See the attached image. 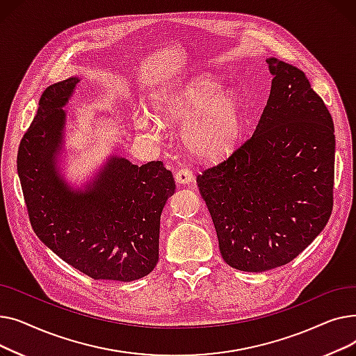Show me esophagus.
Here are the masks:
<instances>
[{"label":"esophagus","instance_id":"esophagus-1","mask_svg":"<svg viewBox=\"0 0 356 356\" xmlns=\"http://www.w3.org/2000/svg\"><path fill=\"white\" fill-rule=\"evenodd\" d=\"M176 180L180 184H186V183H191L193 180V172L191 167H181L177 170L176 173Z\"/></svg>","mask_w":356,"mask_h":356}]
</instances>
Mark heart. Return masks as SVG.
<instances>
[{
  "instance_id": "heart-1",
  "label": "heart",
  "mask_w": 356,
  "mask_h": 356,
  "mask_svg": "<svg viewBox=\"0 0 356 356\" xmlns=\"http://www.w3.org/2000/svg\"><path fill=\"white\" fill-rule=\"evenodd\" d=\"M157 117L164 122H183L184 141L195 154L207 160L227 156L242 131V101L234 90L208 76H199L183 88L154 99ZM140 128L154 131L147 118Z\"/></svg>"
}]
</instances>
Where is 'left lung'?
<instances>
[{"mask_svg": "<svg viewBox=\"0 0 356 356\" xmlns=\"http://www.w3.org/2000/svg\"><path fill=\"white\" fill-rule=\"evenodd\" d=\"M254 134L197 175L223 261L261 273L282 267L322 232L333 208L334 127L306 74L275 58Z\"/></svg>", "mask_w": 356, "mask_h": 356, "instance_id": "8db88e82", "label": "left lung"}]
</instances>
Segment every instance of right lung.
I'll return each mask as SVG.
<instances>
[{
    "instance_id": "right-lung-1",
    "label": "right lung",
    "mask_w": 356,
    "mask_h": 356,
    "mask_svg": "<svg viewBox=\"0 0 356 356\" xmlns=\"http://www.w3.org/2000/svg\"><path fill=\"white\" fill-rule=\"evenodd\" d=\"M79 79L50 85L20 141L17 172L34 234L65 263L93 280L133 282L159 261L160 216L176 183L163 161L112 157L85 191L56 170L65 111Z\"/></svg>"
}]
</instances>
